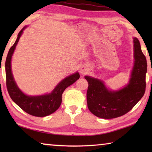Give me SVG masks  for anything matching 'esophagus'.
<instances>
[{"label": "esophagus", "mask_w": 152, "mask_h": 152, "mask_svg": "<svg viewBox=\"0 0 152 152\" xmlns=\"http://www.w3.org/2000/svg\"><path fill=\"white\" fill-rule=\"evenodd\" d=\"M79 71L80 74H84L85 73H86V72L88 71V68H86V66H81L80 67V69H79Z\"/></svg>", "instance_id": "obj_1"}]
</instances>
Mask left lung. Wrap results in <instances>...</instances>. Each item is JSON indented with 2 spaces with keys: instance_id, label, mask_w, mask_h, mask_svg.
Returning a JSON list of instances; mask_svg holds the SVG:
<instances>
[{
  "instance_id": "obj_1",
  "label": "left lung",
  "mask_w": 152,
  "mask_h": 152,
  "mask_svg": "<svg viewBox=\"0 0 152 152\" xmlns=\"http://www.w3.org/2000/svg\"><path fill=\"white\" fill-rule=\"evenodd\" d=\"M133 39L134 64L127 85L118 91H112L107 88L101 80L84 76L88 83L87 105L95 116L102 119L122 116L132 110L145 93L147 61L137 38Z\"/></svg>"
}]
</instances>
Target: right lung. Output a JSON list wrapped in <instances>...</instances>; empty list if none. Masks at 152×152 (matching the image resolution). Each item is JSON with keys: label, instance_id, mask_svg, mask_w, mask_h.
<instances>
[{"label": "right lung", "instance_id": "right-lung-1", "mask_svg": "<svg viewBox=\"0 0 152 152\" xmlns=\"http://www.w3.org/2000/svg\"><path fill=\"white\" fill-rule=\"evenodd\" d=\"M27 26L20 31L13 45L10 48L5 62L6 84L8 92L11 99L20 109L28 114L35 117H45L54 113L61 103V96L65 89L74 83L80 78V74L76 73L67 76L58 84L51 93L31 96L23 93L17 85L11 70V59L20 36Z\"/></svg>", "mask_w": 152, "mask_h": 152}]
</instances>
